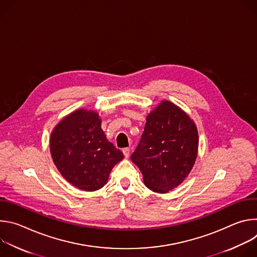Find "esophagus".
Wrapping results in <instances>:
<instances>
[{
    "label": "esophagus",
    "instance_id": "1",
    "mask_svg": "<svg viewBox=\"0 0 257 257\" xmlns=\"http://www.w3.org/2000/svg\"><path fill=\"white\" fill-rule=\"evenodd\" d=\"M123 154H124L125 158H129V156H130V149L129 148L123 149Z\"/></svg>",
    "mask_w": 257,
    "mask_h": 257
}]
</instances>
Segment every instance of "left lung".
<instances>
[{"mask_svg":"<svg viewBox=\"0 0 257 257\" xmlns=\"http://www.w3.org/2000/svg\"><path fill=\"white\" fill-rule=\"evenodd\" d=\"M197 149L195 124L180 107L164 100L146 118L140 141L130 158L140 169L146 187L166 193L188 176Z\"/></svg>","mask_w":257,"mask_h":257,"instance_id":"1","label":"left lung"}]
</instances>
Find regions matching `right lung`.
Masks as SVG:
<instances>
[{
	"label": "right lung",
	"instance_id": "right-lung-1",
	"mask_svg": "<svg viewBox=\"0 0 257 257\" xmlns=\"http://www.w3.org/2000/svg\"><path fill=\"white\" fill-rule=\"evenodd\" d=\"M93 111L78 109L65 117L51 135V154L62 176L78 189L95 191L107 181L123 153L107 141Z\"/></svg>",
	"mask_w": 257,
	"mask_h": 257
}]
</instances>
